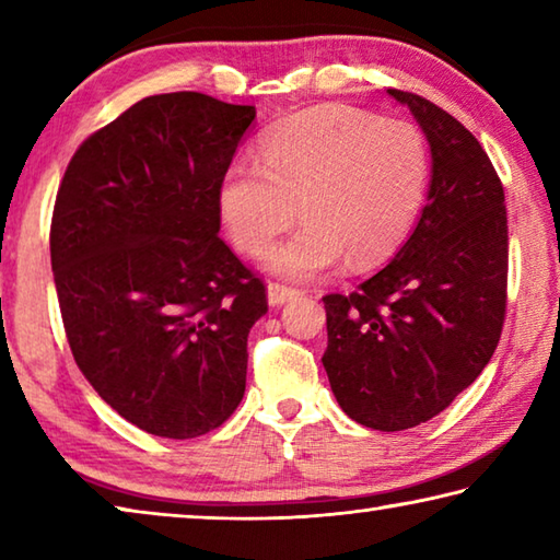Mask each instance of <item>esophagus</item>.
Instances as JSON below:
<instances>
[{
  "mask_svg": "<svg viewBox=\"0 0 560 560\" xmlns=\"http://www.w3.org/2000/svg\"><path fill=\"white\" fill-rule=\"evenodd\" d=\"M267 293H269V303H271V306H281V303L296 299L301 291L293 289V287H287V283H281V281H269Z\"/></svg>",
  "mask_w": 560,
  "mask_h": 560,
  "instance_id": "1",
  "label": "esophagus"
}]
</instances>
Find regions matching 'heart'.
Returning <instances> with one entry per match:
<instances>
[{
  "label": "heart",
  "mask_w": 560,
  "mask_h": 560,
  "mask_svg": "<svg viewBox=\"0 0 560 560\" xmlns=\"http://www.w3.org/2000/svg\"><path fill=\"white\" fill-rule=\"evenodd\" d=\"M428 185L430 148L420 128L350 106H320L271 128L259 163L226 170L220 212L234 244L257 257L299 205L306 222L273 246L269 267L314 279L346 257L353 269L390 257L410 234Z\"/></svg>",
  "instance_id": "b5f03b06"
}]
</instances>
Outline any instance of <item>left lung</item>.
<instances>
[{
    "mask_svg": "<svg viewBox=\"0 0 560 560\" xmlns=\"http://www.w3.org/2000/svg\"><path fill=\"white\" fill-rule=\"evenodd\" d=\"M432 150L428 205L395 259L328 293L324 368L343 412L381 432L432 420L477 381L506 316L504 185L479 140L432 101L387 89Z\"/></svg>",
    "mask_w": 560,
    "mask_h": 560,
    "instance_id": "obj_1",
    "label": "left lung"
}]
</instances>
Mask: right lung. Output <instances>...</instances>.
Instances as JSON below:
<instances>
[{"label": "right lung", "mask_w": 560, "mask_h": 560, "mask_svg": "<svg viewBox=\"0 0 560 560\" xmlns=\"http://www.w3.org/2000/svg\"><path fill=\"white\" fill-rule=\"evenodd\" d=\"M254 106L160 93L89 136L51 217L75 365L136 428L192 440L242 402L267 287L220 240V185Z\"/></svg>", "instance_id": "add662e5"}]
</instances>
